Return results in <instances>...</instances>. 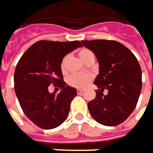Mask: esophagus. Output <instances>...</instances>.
<instances>
[{"mask_svg": "<svg viewBox=\"0 0 153 153\" xmlns=\"http://www.w3.org/2000/svg\"><path fill=\"white\" fill-rule=\"evenodd\" d=\"M83 92H84V90H80V89H78V90H77V93L79 94H82Z\"/></svg>", "mask_w": 153, "mask_h": 153, "instance_id": "1", "label": "esophagus"}]
</instances>
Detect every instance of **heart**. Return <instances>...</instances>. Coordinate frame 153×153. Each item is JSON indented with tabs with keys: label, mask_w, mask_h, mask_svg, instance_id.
<instances>
[{
	"label": "heart",
	"mask_w": 153,
	"mask_h": 153,
	"mask_svg": "<svg viewBox=\"0 0 153 153\" xmlns=\"http://www.w3.org/2000/svg\"><path fill=\"white\" fill-rule=\"evenodd\" d=\"M79 55L80 59L85 62L89 57L92 56L93 53L89 49L83 48V49L79 50ZM64 61H65V59H63V62L61 63V68H63V67H64ZM91 80H92V75L91 74H74L71 76L68 77V84L73 87L83 89L89 85Z\"/></svg>",
	"instance_id": "heart-1"
}]
</instances>
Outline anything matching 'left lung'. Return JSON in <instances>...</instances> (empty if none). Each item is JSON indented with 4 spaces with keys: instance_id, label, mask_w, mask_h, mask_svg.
I'll list each match as a JSON object with an SVG mask.
<instances>
[{
    "instance_id": "8db88e82",
    "label": "left lung",
    "mask_w": 153,
    "mask_h": 153,
    "mask_svg": "<svg viewBox=\"0 0 153 153\" xmlns=\"http://www.w3.org/2000/svg\"><path fill=\"white\" fill-rule=\"evenodd\" d=\"M81 42L94 53L99 63V74L94 81L99 91L95 99L88 103L90 115L104 126L120 124L132 113L141 94L142 69L137 59L116 41ZM105 89L108 90L106 96L102 94Z\"/></svg>"
}]
</instances>
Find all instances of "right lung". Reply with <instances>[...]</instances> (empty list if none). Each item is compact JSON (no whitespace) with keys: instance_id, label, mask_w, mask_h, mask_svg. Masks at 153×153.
Wrapping results in <instances>:
<instances>
[{"instance_id":"add662e5","label":"right lung","mask_w":153,"mask_h":153,"mask_svg":"<svg viewBox=\"0 0 153 153\" xmlns=\"http://www.w3.org/2000/svg\"><path fill=\"white\" fill-rule=\"evenodd\" d=\"M83 45L79 41H38L22 56L14 74L16 97L24 114L42 129L56 128L67 119L75 88L63 81L61 63L72 51ZM51 83L61 89L50 93Z\"/></svg>"}]
</instances>
